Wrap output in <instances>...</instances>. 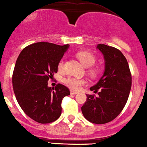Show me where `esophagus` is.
I'll return each instance as SVG.
<instances>
[{
  "instance_id": "obj_1",
  "label": "esophagus",
  "mask_w": 147,
  "mask_h": 147,
  "mask_svg": "<svg viewBox=\"0 0 147 147\" xmlns=\"http://www.w3.org/2000/svg\"><path fill=\"white\" fill-rule=\"evenodd\" d=\"M70 94H72V95H75V94H78V92H76V91H73V90H71Z\"/></svg>"
}]
</instances>
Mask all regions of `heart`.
Wrapping results in <instances>:
<instances>
[{"label": "heart", "instance_id": "1", "mask_svg": "<svg viewBox=\"0 0 147 147\" xmlns=\"http://www.w3.org/2000/svg\"><path fill=\"white\" fill-rule=\"evenodd\" d=\"M77 57L78 59L80 60V62L85 66V67H91L94 65L96 62V57L92 53L89 51H80L78 53ZM64 68V59H61L58 64V69L59 70H63ZM89 72L92 76H96L98 73V68H91L89 69ZM63 82L64 84L69 87V88L73 90H80L83 86L87 83L86 80L84 79H80V78H77L75 77H67L63 79Z\"/></svg>", "mask_w": 147, "mask_h": 147}]
</instances>
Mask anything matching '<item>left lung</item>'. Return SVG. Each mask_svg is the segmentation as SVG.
Masks as SVG:
<instances>
[{
	"mask_svg": "<svg viewBox=\"0 0 147 147\" xmlns=\"http://www.w3.org/2000/svg\"><path fill=\"white\" fill-rule=\"evenodd\" d=\"M97 49L105 57V73L90 88L98 92V96L86 94L81 110L90 123L105 124L116 118L124 108L131 91L132 78L127 59L119 49L105 44H98Z\"/></svg>",
	"mask_w": 147,
	"mask_h": 147,
	"instance_id": "obj_1",
	"label": "left lung"
}]
</instances>
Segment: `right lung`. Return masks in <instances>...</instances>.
Wrapping results in <instances>:
<instances>
[{
  "mask_svg": "<svg viewBox=\"0 0 147 147\" xmlns=\"http://www.w3.org/2000/svg\"><path fill=\"white\" fill-rule=\"evenodd\" d=\"M69 45L48 42L29 45L20 53L12 76L16 98L24 113L42 124L57 120L61 114V101L70 94L58 83L48 87V80L58 71V64Z\"/></svg>",
  "mask_w": 147,
  "mask_h": 147,
  "instance_id": "right-lung-1",
  "label": "right lung"
}]
</instances>
